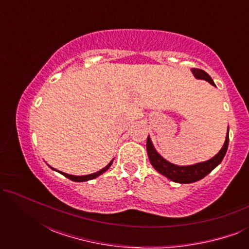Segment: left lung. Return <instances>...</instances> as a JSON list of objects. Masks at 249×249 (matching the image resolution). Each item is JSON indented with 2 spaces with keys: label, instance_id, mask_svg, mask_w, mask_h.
I'll list each match as a JSON object with an SVG mask.
<instances>
[{
  "label": "left lung",
  "instance_id": "1",
  "mask_svg": "<svg viewBox=\"0 0 249 249\" xmlns=\"http://www.w3.org/2000/svg\"><path fill=\"white\" fill-rule=\"evenodd\" d=\"M192 71L193 73L195 74L196 78L209 81L211 85L215 86V84H214L212 78H211L209 76V73L205 72L204 70L194 68V69H192ZM228 145H229V129H228L227 138H226V142H224L223 147L221 148V151L217 153L213 159H211L206 162H202V163H198V164L188 165V166L175 165L163 159L162 156L155 151V148L153 147V144L149 137H147L146 148H147V154H148L149 161H151V164L159 173H161V175H163L164 177H166V178H169L170 180H172V181L175 182L192 183L203 179L204 177L209 175L213 169H215L216 166L222 162L224 155H226L227 153Z\"/></svg>",
  "mask_w": 249,
  "mask_h": 249
}]
</instances>
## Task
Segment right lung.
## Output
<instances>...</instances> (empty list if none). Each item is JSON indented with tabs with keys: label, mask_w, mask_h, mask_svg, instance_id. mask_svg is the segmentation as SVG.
I'll return each mask as SVG.
<instances>
[{
	"label": "right lung",
	"mask_w": 249,
	"mask_h": 249,
	"mask_svg": "<svg viewBox=\"0 0 249 249\" xmlns=\"http://www.w3.org/2000/svg\"><path fill=\"white\" fill-rule=\"evenodd\" d=\"M112 162H113V160H112V161H111L110 163H108V164H107V166H105L104 169H102L101 171L95 172V173H93V175H88V176H71V175H67V173H63V172H60V171H59V172L62 173V175H63L64 177H67L68 179L72 180V181H79V182H81V181H87V180H91V179L96 178V177H98V176H101L102 173H104L108 168H110L111 164H112Z\"/></svg>",
	"instance_id": "add662e5"
}]
</instances>
